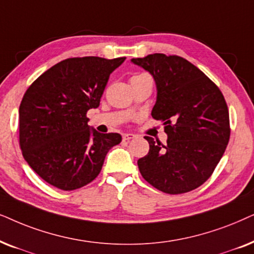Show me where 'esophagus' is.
Segmentation results:
<instances>
[{
    "label": "esophagus",
    "mask_w": 254,
    "mask_h": 254,
    "mask_svg": "<svg viewBox=\"0 0 254 254\" xmlns=\"http://www.w3.org/2000/svg\"><path fill=\"white\" fill-rule=\"evenodd\" d=\"M136 138V134L133 133H123V140H131Z\"/></svg>",
    "instance_id": "1"
}]
</instances>
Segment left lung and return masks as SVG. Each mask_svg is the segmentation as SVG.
<instances>
[{
    "label": "left lung",
    "instance_id": "8db88e82",
    "mask_svg": "<svg viewBox=\"0 0 254 254\" xmlns=\"http://www.w3.org/2000/svg\"><path fill=\"white\" fill-rule=\"evenodd\" d=\"M131 62L150 72L157 86L152 117L161 121L167 144L144 137L150 151L138 160L148 184L184 194L210 178L230 139L229 110L219 88L181 57L148 54Z\"/></svg>",
    "mask_w": 254,
    "mask_h": 254
}]
</instances>
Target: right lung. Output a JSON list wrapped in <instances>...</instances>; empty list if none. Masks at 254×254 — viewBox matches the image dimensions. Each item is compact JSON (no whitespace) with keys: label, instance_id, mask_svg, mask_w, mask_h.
Segmentation results:
<instances>
[{"label":"right lung","instance_id":"1","mask_svg":"<svg viewBox=\"0 0 254 254\" xmlns=\"http://www.w3.org/2000/svg\"><path fill=\"white\" fill-rule=\"evenodd\" d=\"M125 58L63 60L28 88L19 106V146L47 184L74 190L92 182L120 133H100L87 111L100 106L110 74Z\"/></svg>","mask_w":254,"mask_h":254}]
</instances>
